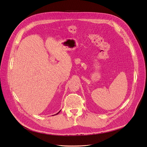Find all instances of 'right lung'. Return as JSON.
Segmentation results:
<instances>
[{"label":"right lung","mask_w":147,"mask_h":147,"mask_svg":"<svg viewBox=\"0 0 147 147\" xmlns=\"http://www.w3.org/2000/svg\"><path fill=\"white\" fill-rule=\"evenodd\" d=\"M60 111H61V110H60V111H59V112H58V113H57V114H58V113H59V112H60ZM57 114H56V115H57Z\"/></svg>","instance_id":"right-lung-1"}]
</instances>
